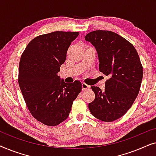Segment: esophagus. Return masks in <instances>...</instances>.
Segmentation results:
<instances>
[{
  "mask_svg": "<svg viewBox=\"0 0 156 156\" xmlns=\"http://www.w3.org/2000/svg\"><path fill=\"white\" fill-rule=\"evenodd\" d=\"M82 87L83 91H87L89 90V89H90V86L84 84V83H82Z\"/></svg>",
  "mask_w": 156,
  "mask_h": 156,
  "instance_id": "obj_1",
  "label": "esophagus"
}]
</instances>
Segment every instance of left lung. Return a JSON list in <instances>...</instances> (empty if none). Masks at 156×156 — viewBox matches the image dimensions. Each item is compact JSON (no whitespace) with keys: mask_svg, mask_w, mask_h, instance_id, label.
<instances>
[{"mask_svg":"<svg viewBox=\"0 0 156 156\" xmlns=\"http://www.w3.org/2000/svg\"><path fill=\"white\" fill-rule=\"evenodd\" d=\"M85 40L97 50L99 71L109 77L104 91L91 87L95 99L89 111L99 120L114 121L128 112L139 92L144 73L139 56L131 42L114 32L92 31Z\"/></svg>","mask_w":156,"mask_h":156,"instance_id":"1","label":"left lung"}]
</instances>
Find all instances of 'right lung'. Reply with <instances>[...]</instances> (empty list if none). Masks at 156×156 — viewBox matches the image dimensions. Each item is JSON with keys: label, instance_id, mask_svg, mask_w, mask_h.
Instances as JSON below:
<instances>
[{"label": "right lung", "instance_id": "obj_1", "mask_svg": "<svg viewBox=\"0 0 156 156\" xmlns=\"http://www.w3.org/2000/svg\"><path fill=\"white\" fill-rule=\"evenodd\" d=\"M79 35L78 32L55 31L37 36L21 55V92L34 118L47 126H55L67 119L82 90L80 82L67 84L57 74L71 42Z\"/></svg>", "mask_w": 156, "mask_h": 156}]
</instances>
